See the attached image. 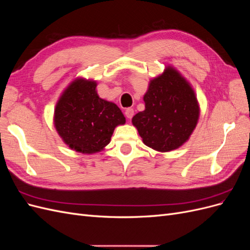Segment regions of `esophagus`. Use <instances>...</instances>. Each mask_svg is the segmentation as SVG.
Returning <instances> with one entry per match:
<instances>
[{
	"instance_id": "34e87169",
	"label": "esophagus",
	"mask_w": 250,
	"mask_h": 250,
	"mask_svg": "<svg viewBox=\"0 0 250 250\" xmlns=\"http://www.w3.org/2000/svg\"><path fill=\"white\" fill-rule=\"evenodd\" d=\"M134 115V110L132 108H127L125 110V116L127 117V119H131Z\"/></svg>"
}]
</instances>
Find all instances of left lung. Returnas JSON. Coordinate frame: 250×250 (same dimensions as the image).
Wrapping results in <instances>:
<instances>
[{"instance_id":"obj_1","label":"left lung","mask_w":250,"mask_h":250,"mask_svg":"<svg viewBox=\"0 0 250 250\" xmlns=\"http://www.w3.org/2000/svg\"><path fill=\"white\" fill-rule=\"evenodd\" d=\"M144 102L145 110L132 118L144 144L160 152L184 145L199 119L197 98L186 78L174 67H166L150 80Z\"/></svg>"}]
</instances>
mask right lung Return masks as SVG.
I'll return each instance as SVG.
<instances>
[{"label": "right lung", "instance_id": "1", "mask_svg": "<svg viewBox=\"0 0 250 250\" xmlns=\"http://www.w3.org/2000/svg\"><path fill=\"white\" fill-rule=\"evenodd\" d=\"M96 87V81L76 78L60 96L54 110L60 138L71 149L84 154L103 150L115 128L126 122L121 109L101 99Z\"/></svg>", "mask_w": 250, "mask_h": 250}]
</instances>
